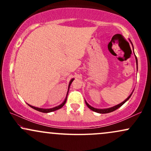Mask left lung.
I'll use <instances>...</instances> for the list:
<instances>
[{"label": "left lung", "instance_id": "1", "mask_svg": "<svg viewBox=\"0 0 151 151\" xmlns=\"http://www.w3.org/2000/svg\"><path fill=\"white\" fill-rule=\"evenodd\" d=\"M136 61L137 65H138V60H137L136 57ZM137 69H138V67H137ZM132 93H131V94L129 95V97L126 99L125 101H124L123 102H121V103L119 104L116 105V106H113V107H111V108H108V109H96V108H93V107L91 106H90V105L89 104H88L87 102H86V101H85V103H86V106H87L89 107V108L90 109H91V110L93 111L97 112V113H99V114H107V113H110V112L114 111L116 110V109H118L119 108H120L121 106L124 104H125L126 102L129 99L130 97H131V95H132Z\"/></svg>", "mask_w": 151, "mask_h": 151}]
</instances>
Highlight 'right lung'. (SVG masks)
Masks as SVG:
<instances>
[{"label": "right lung", "instance_id": "obj_1", "mask_svg": "<svg viewBox=\"0 0 151 151\" xmlns=\"http://www.w3.org/2000/svg\"><path fill=\"white\" fill-rule=\"evenodd\" d=\"M74 79H71V81H70V84H69V86H68V91H67V96H66L65 101H64L60 105L58 106H55L54 107V108H51V109H42V108H37V107H35V106H32L31 105H29L30 107H32V109H35V110L38 111H40V112H42V113H50V112H52L54 111H56V110H58V109H61L62 106H63L65 104L66 101H67V94H68V92H69V89H70V86L71 85V84H72V82L73 81Z\"/></svg>", "mask_w": 151, "mask_h": 151}]
</instances>
